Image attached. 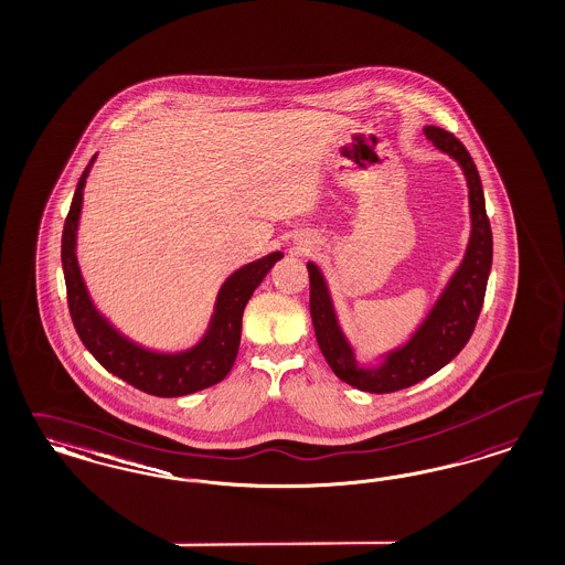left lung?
<instances>
[{"label":"left lung","instance_id":"left-lung-1","mask_svg":"<svg viewBox=\"0 0 565 565\" xmlns=\"http://www.w3.org/2000/svg\"><path fill=\"white\" fill-rule=\"evenodd\" d=\"M424 134L436 150L450 156L463 171L471 227L459 267L448 277L445 288L436 296L419 326L411 331L409 338L401 347L380 354L373 363L365 365L359 361V351L340 323L326 275L317 263H307L311 279L312 328L319 349L342 382L371 394L409 388L443 370L461 352L482 311L492 267V232L487 202L471 156L457 137L440 127L428 125L424 127Z\"/></svg>","mask_w":565,"mask_h":565}]
</instances>
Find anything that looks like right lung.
<instances>
[{"mask_svg":"<svg viewBox=\"0 0 565 565\" xmlns=\"http://www.w3.org/2000/svg\"><path fill=\"white\" fill-rule=\"evenodd\" d=\"M96 156L89 160L78 179L62 232V269L68 294V309L81 342L96 356L104 370L154 396H185L218 384L234 367L244 309L254 290L284 253L275 250L265 254L239 267L221 284L209 323L192 347L179 351H160L136 342L99 311L78 267L77 232L83 211V190Z\"/></svg>","mask_w":565,"mask_h":565,"instance_id":"1","label":"right lung"}]
</instances>
